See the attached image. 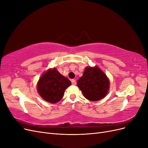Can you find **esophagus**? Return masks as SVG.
<instances>
[{"instance_id": "34e87169", "label": "esophagus", "mask_w": 148, "mask_h": 148, "mask_svg": "<svg viewBox=\"0 0 148 148\" xmlns=\"http://www.w3.org/2000/svg\"><path fill=\"white\" fill-rule=\"evenodd\" d=\"M71 83H72V84H73V85H75L76 84H77V82H76L75 79H71Z\"/></svg>"}]
</instances>
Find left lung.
Returning a JSON list of instances; mask_svg holds the SVG:
<instances>
[{"instance_id": "left-lung-1", "label": "left lung", "mask_w": 148, "mask_h": 148, "mask_svg": "<svg viewBox=\"0 0 148 148\" xmlns=\"http://www.w3.org/2000/svg\"><path fill=\"white\" fill-rule=\"evenodd\" d=\"M77 86L85 98L91 101H96L104 98L108 92L109 80L97 66H87L83 77L78 80Z\"/></svg>"}]
</instances>
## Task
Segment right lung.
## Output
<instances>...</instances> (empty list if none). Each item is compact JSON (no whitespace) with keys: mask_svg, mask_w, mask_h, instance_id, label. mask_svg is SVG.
Wrapping results in <instances>:
<instances>
[{"mask_svg":"<svg viewBox=\"0 0 148 148\" xmlns=\"http://www.w3.org/2000/svg\"><path fill=\"white\" fill-rule=\"evenodd\" d=\"M70 80L62 76L56 69L44 73L38 83V92L43 99L51 103H56L63 97L65 90L71 85Z\"/></svg>","mask_w":148,"mask_h":148,"instance_id":"add662e5","label":"right lung"}]
</instances>
